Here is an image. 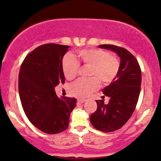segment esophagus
I'll return each instance as SVG.
<instances>
[{
	"instance_id": "1",
	"label": "esophagus",
	"mask_w": 161,
	"mask_h": 161,
	"mask_svg": "<svg viewBox=\"0 0 161 161\" xmlns=\"http://www.w3.org/2000/svg\"><path fill=\"white\" fill-rule=\"evenodd\" d=\"M84 102H85L84 100H78V101H77V104L81 105L82 104H83Z\"/></svg>"
}]
</instances>
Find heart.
<instances>
[{
  "label": "heart",
  "mask_w": 161,
  "mask_h": 161,
  "mask_svg": "<svg viewBox=\"0 0 161 161\" xmlns=\"http://www.w3.org/2000/svg\"><path fill=\"white\" fill-rule=\"evenodd\" d=\"M77 54L81 61L86 66H90L89 76H95L88 79H79L69 88L72 96L78 98H84L95 91L99 86V81L103 84H109L116 78L119 69V62L116 57L110 55L108 51L101 49H83ZM79 62L70 53L64 57L62 69L67 79H73L77 75Z\"/></svg>",
  "instance_id": "1"
}]
</instances>
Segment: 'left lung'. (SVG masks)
I'll return each mask as SVG.
<instances>
[{
    "mask_svg": "<svg viewBox=\"0 0 161 161\" xmlns=\"http://www.w3.org/2000/svg\"><path fill=\"white\" fill-rule=\"evenodd\" d=\"M98 47L116 53L120 59L117 75L102 90L109 102L97 100V110L90 116L96 129L110 132L120 129L133 114L141 90L142 72L136 57L126 49L112 45Z\"/></svg>",
    "mask_w": 161,
    "mask_h": 161,
    "instance_id": "obj_1",
    "label": "left lung"
}]
</instances>
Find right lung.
<instances>
[{
	"label": "right lung",
	"mask_w": 161,
	"mask_h": 161,
	"mask_svg": "<svg viewBox=\"0 0 161 161\" xmlns=\"http://www.w3.org/2000/svg\"><path fill=\"white\" fill-rule=\"evenodd\" d=\"M67 45L39 46L23 60L19 73V95L29 120L42 132L56 134L69 125L75 97H58L55 87L65 81L62 69Z\"/></svg>",
	"instance_id": "right-lung-1"
}]
</instances>
